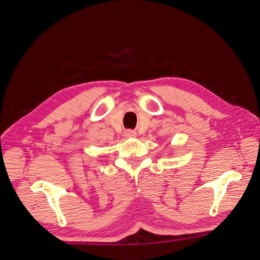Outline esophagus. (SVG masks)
<instances>
[{"instance_id": "obj_1", "label": "esophagus", "mask_w": 260, "mask_h": 260, "mask_svg": "<svg viewBox=\"0 0 260 260\" xmlns=\"http://www.w3.org/2000/svg\"><path fill=\"white\" fill-rule=\"evenodd\" d=\"M124 137L125 138H136L137 133L132 130H127V131H124Z\"/></svg>"}]
</instances>
